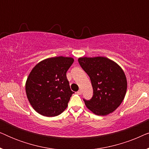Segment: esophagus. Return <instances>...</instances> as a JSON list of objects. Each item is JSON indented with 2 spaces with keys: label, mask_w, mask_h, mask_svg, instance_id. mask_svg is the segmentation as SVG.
<instances>
[{
  "label": "esophagus",
  "mask_w": 149,
  "mask_h": 149,
  "mask_svg": "<svg viewBox=\"0 0 149 149\" xmlns=\"http://www.w3.org/2000/svg\"><path fill=\"white\" fill-rule=\"evenodd\" d=\"M77 93H78L79 95H81V94H82V90H81V89H79V90L77 91Z\"/></svg>",
  "instance_id": "1"
}]
</instances>
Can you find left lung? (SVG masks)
Wrapping results in <instances>:
<instances>
[{
  "instance_id": "8db88e82",
  "label": "left lung",
  "mask_w": 149,
  "mask_h": 149,
  "mask_svg": "<svg viewBox=\"0 0 149 149\" xmlns=\"http://www.w3.org/2000/svg\"><path fill=\"white\" fill-rule=\"evenodd\" d=\"M79 63L90 78L93 96L83 99L87 108L97 115L115 111L123 102L127 91V79L122 68L105 57L79 58Z\"/></svg>"
}]
</instances>
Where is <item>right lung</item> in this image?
Returning a JSON list of instances; mask_svg holds the SVG:
<instances>
[{
	"mask_svg": "<svg viewBox=\"0 0 149 149\" xmlns=\"http://www.w3.org/2000/svg\"><path fill=\"white\" fill-rule=\"evenodd\" d=\"M74 62L70 57L49 58L32 68L26 83V92L32 108L40 115L55 117L68 107L71 91L66 72Z\"/></svg>",
	"mask_w": 149,
	"mask_h": 149,
	"instance_id": "right-lung-1",
	"label": "right lung"
}]
</instances>
